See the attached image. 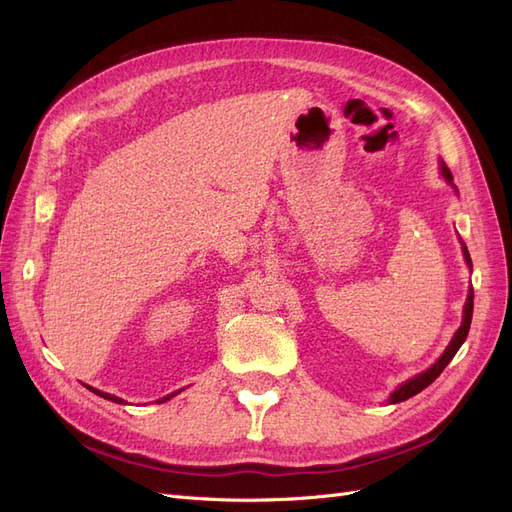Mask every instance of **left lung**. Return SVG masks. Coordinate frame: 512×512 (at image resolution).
I'll list each match as a JSON object with an SVG mask.
<instances>
[{
    "label": "left lung",
    "mask_w": 512,
    "mask_h": 512,
    "mask_svg": "<svg viewBox=\"0 0 512 512\" xmlns=\"http://www.w3.org/2000/svg\"><path fill=\"white\" fill-rule=\"evenodd\" d=\"M440 173H442V177H444L448 183H453L451 170H448V166H446L444 162L440 164ZM463 256H466L468 267H472V258H470V252H468V247H466V245H463ZM472 312H474V288L470 286L468 301H466V305H463V322H461V327L457 329V333L453 335L451 344H448V348L442 352L440 359H438L436 363H433L427 371H423V374L414 376L412 380H408V382L401 384L399 389H395V391L391 393V397H389V404H399V401H406V399H410L412 395L421 393L423 389H427V386L442 374L444 367L453 361V356L457 354V350L461 348V344L466 342L468 331H470V322H472Z\"/></svg>",
    "instance_id": "obj_1"
}]
</instances>
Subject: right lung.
<instances>
[{
    "instance_id": "right-lung-1",
    "label": "right lung",
    "mask_w": 512,
    "mask_h": 512,
    "mask_svg": "<svg viewBox=\"0 0 512 512\" xmlns=\"http://www.w3.org/2000/svg\"><path fill=\"white\" fill-rule=\"evenodd\" d=\"M89 391H94L96 395H100V397H104V399H108V401H115V404H123V399H119V397H115V395H111V393H102V391H98V389H91V386H87ZM170 397H175V393L173 395H168V397H164V399H160V404L162 401H166V399H170Z\"/></svg>"
}]
</instances>
